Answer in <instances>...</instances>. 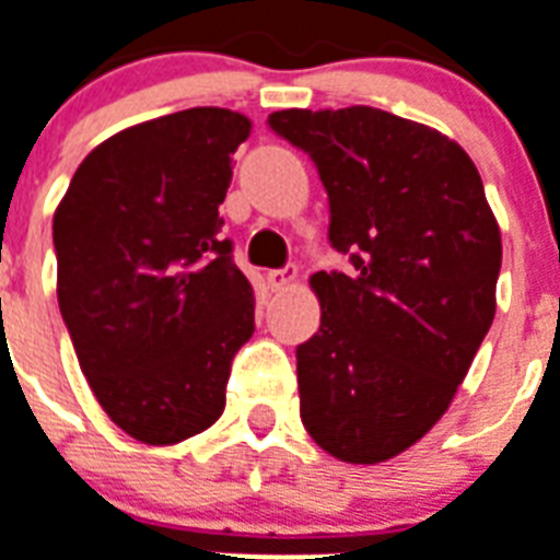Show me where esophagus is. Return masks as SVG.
Here are the masks:
<instances>
[{
    "mask_svg": "<svg viewBox=\"0 0 560 560\" xmlns=\"http://www.w3.org/2000/svg\"><path fill=\"white\" fill-rule=\"evenodd\" d=\"M293 281H295V267H284V270L267 272V284H270V290H288L293 288Z\"/></svg>",
    "mask_w": 560,
    "mask_h": 560,
    "instance_id": "1",
    "label": "esophagus"
}]
</instances>
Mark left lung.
<instances>
[{
	"mask_svg": "<svg viewBox=\"0 0 560 560\" xmlns=\"http://www.w3.org/2000/svg\"><path fill=\"white\" fill-rule=\"evenodd\" d=\"M270 126L319 166L330 244L353 272H313L319 334L299 345L307 434L374 466L448 411L494 319L501 226L457 140L383 108H284Z\"/></svg>",
	"mask_w": 560,
	"mask_h": 560,
	"instance_id": "obj_1",
	"label": "left lung"
}]
</instances>
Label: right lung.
I'll use <instances>...</instances> for the list:
<instances>
[{
    "instance_id": "obj_1",
    "label": "right lung",
    "mask_w": 560,
    "mask_h": 560,
    "mask_svg": "<svg viewBox=\"0 0 560 560\" xmlns=\"http://www.w3.org/2000/svg\"><path fill=\"white\" fill-rule=\"evenodd\" d=\"M249 117L198 106L85 154L54 212L57 302L94 397L129 438L175 445L224 413L256 295L218 238Z\"/></svg>"
}]
</instances>
